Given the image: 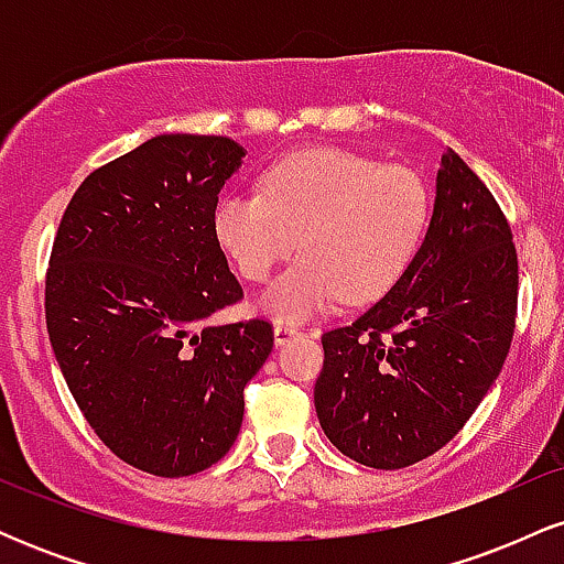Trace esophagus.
<instances>
[{
  "instance_id": "obj_1",
  "label": "esophagus",
  "mask_w": 564,
  "mask_h": 564,
  "mask_svg": "<svg viewBox=\"0 0 564 564\" xmlns=\"http://www.w3.org/2000/svg\"><path fill=\"white\" fill-rule=\"evenodd\" d=\"M294 336H302V328L294 326V323H275V345H286V341L294 339Z\"/></svg>"
}]
</instances>
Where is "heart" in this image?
<instances>
[{
    "label": "heart",
    "instance_id": "obj_1",
    "mask_svg": "<svg viewBox=\"0 0 564 564\" xmlns=\"http://www.w3.org/2000/svg\"><path fill=\"white\" fill-rule=\"evenodd\" d=\"M262 193H228L215 236L246 281L260 283L304 251L264 291L278 318H310L336 300L384 296L408 273L432 219V193L416 170L345 151L307 148L262 174Z\"/></svg>",
    "mask_w": 564,
    "mask_h": 564
}]
</instances>
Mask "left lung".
Masks as SVG:
<instances>
[{"label":"left lung","instance_id":"1","mask_svg":"<svg viewBox=\"0 0 564 564\" xmlns=\"http://www.w3.org/2000/svg\"><path fill=\"white\" fill-rule=\"evenodd\" d=\"M517 283L501 206L448 151L408 273L358 321L321 336L315 411L326 437L373 469L411 467L451 443L507 360Z\"/></svg>","mask_w":564,"mask_h":564}]
</instances>
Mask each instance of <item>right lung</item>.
<instances>
[{
	"instance_id": "add662e5",
	"label": "right lung",
	"mask_w": 564,
	"mask_h": 564,
	"mask_svg": "<svg viewBox=\"0 0 564 564\" xmlns=\"http://www.w3.org/2000/svg\"><path fill=\"white\" fill-rule=\"evenodd\" d=\"M243 148L159 134L87 174L55 232L44 318L57 366L95 435L129 467L187 477L217 464L273 323L212 326L243 300L215 236Z\"/></svg>"
}]
</instances>
